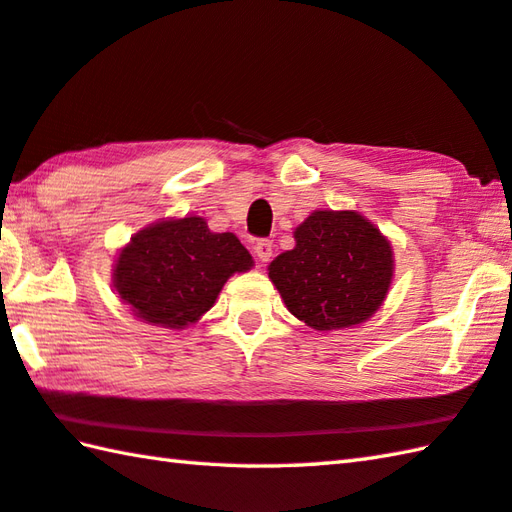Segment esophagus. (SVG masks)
Masks as SVG:
<instances>
[{"label": "esophagus", "instance_id": "1", "mask_svg": "<svg viewBox=\"0 0 512 512\" xmlns=\"http://www.w3.org/2000/svg\"><path fill=\"white\" fill-rule=\"evenodd\" d=\"M255 253L262 264L270 262V257H273V242H270V239H259L255 244Z\"/></svg>", "mask_w": 512, "mask_h": 512}]
</instances>
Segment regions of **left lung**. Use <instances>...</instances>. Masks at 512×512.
Returning <instances> with one entry per match:
<instances>
[{"label": "left lung", "mask_w": 512, "mask_h": 512, "mask_svg": "<svg viewBox=\"0 0 512 512\" xmlns=\"http://www.w3.org/2000/svg\"><path fill=\"white\" fill-rule=\"evenodd\" d=\"M295 248L268 277L290 315L315 330H342L373 317L393 284L388 237L357 210H313L295 228Z\"/></svg>", "instance_id": "left-lung-1"}]
</instances>
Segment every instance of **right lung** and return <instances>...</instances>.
<instances>
[{"label": "right lung", "mask_w": 512, "mask_h": 512, "mask_svg": "<svg viewBox=\"0 0 512 512\" xmlns=\"http://www.w3.org/2000/svg\"><path fill=\"white\" fill-rule=\"evenodd\" d=\"M253 266L233 233H213L197 215L168 217L119 248L113 288L142 322L182 330L213 308L228 277Z\"/></svg>", "instance_id": "add662e5"}]
</instances>
